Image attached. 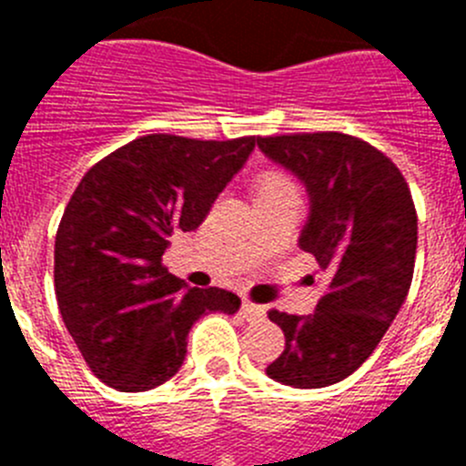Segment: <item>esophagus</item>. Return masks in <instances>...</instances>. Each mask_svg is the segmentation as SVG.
Listing matches in <instances>:
<instances>
[{"instance_id":"1","label":"esophagus","mask_w":466,"mask_h":466,"mask_svg":"<svg viewBox=\"0 0 466 466\" xmlns=\"http://www.w3.org/2000/svg\"><path fill=\"white\" fill-rule=\"evenodd\" d=\"M242 315H245L249 322H261L263 317H266V310H263V306L252 303V300H245V303H242Z\"/></svg>"}]
</instances>
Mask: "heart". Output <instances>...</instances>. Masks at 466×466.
<instances>
[{
  "mask_svg": "<svg viewBox=\"0 0 466 466\" xmlns=\"http://www.w3.org/2000/svg\"><path fill=\"white\" fill-rule=\"evenodd\" d=\"M254 200H266V198L279 196H296L299 198V184L294 177L287 175L284 170H263L254 179Z\"/></svg>",
  "mask_w": 466,
  "mask_h": 466,
  "instance_id": "obj_1",
  "label": "heart"
}]
</instances>
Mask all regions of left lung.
Instances as JSON below:
<instances>
[{
  "label": "left lung",
  "mask_w": 466,
  "mask_h": 466,
  "mask_svg": "<svg viewBox=\"0 0 466 466\" xmlns=\"http://www.w3.org/2000/svg\"><path fill=\"white\" fill-rule=\"evenodd\" d=\"M258 149L310 193L300 249L327 275L312 315L268 310L284 352L266 369L282 385L312 390L355 373L406 300L415 268L418 214L401 170L345 133L257 137Z\"/></svg>",
  "instance_id": "left-lung-1"
}]
</instances>
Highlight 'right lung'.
Segmentation results:
<instances>
[{
	"instance_id": "add662e5",
	"label": "right lung",
	"mask_w": 466,
	"mask_h": 466,
	"mask_svg": "<svg viewBox=\"0 0 466 466\" xmlns=\"http://www.w3.org/2000/svg\"><path fill=\"white\" fill-rule=\"evenodd\" d=\"M257 137L144 135L84 175L56 233V296L90 371L121 392L175 376L187 336L205 312L233 315L240 299L219 287L187 291L163 266L170 238L196 230Z\"/></svg>"
}]
</instances>
